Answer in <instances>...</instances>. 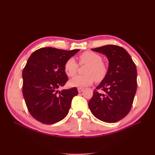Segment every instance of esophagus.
I'll return each instance as SVG.
<instances>
[{"mask_svg":"<svg viewBox=\"0 0 155 155\" xmlns=\"http://www.w3.org/2000/svg\"><path fill=\"white\" fill-rule=\"evenodd\" d=\"M83 90H84L83 88H78V92H79V93L82 92L83 91Z\"/></svg>","mask_w":155,"mask_h":155,"instance_id":"esophagus-1","label":"esophagus"}]
</instances>
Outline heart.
Wrapping results in <instances>:
<instances>
[{
  "instance_id": "b5f03b06",
  "label": "heart",
  "mask_w": 155,
  "mask_h": 155,
  "mask_svg": "<svg viewBox=\"0 0 155 155\" xmlns=\"http://www.w3.org/2000/svg\"><path fill=\"white\" fill-rule=\"evenodd\" d=\"M79 64L87 65L84 70L85 75L79 76L70 81L73 87H85L96 81L101 83L105 79L108 74V66L103 61L101 56L95 52L87 51L79 56ZM79 65L73 58L68 59L64 65V72L69 78H74L78 73Z\"/></svg>"
}]
</instances>
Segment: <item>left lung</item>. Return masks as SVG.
Masks as SVG:
<instances>
[{"label": "left lung", "instance_id": "obj_1", "mask_svg": "<svg viewBox=\"0 0 155 155\" xmlns=\"http://www.w3.org/2000/svg\"><path fill=\"white\" fill-rule=\"evenodd\" d=\"M92 50L106 55L109 64L107 76L88 101L89 109L100 120L114 123L127 115L132 107L137 88V67L121 46L109 45Z\"/></svg>", "mask_w": 155, "mask_h": 155}]
</instances>
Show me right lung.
Returning <instances> with one entry per match:
<instances>
[{
	"mask_svg": "<svg viewBox=\"0 0 155 155\" xmlns=\"http://www.w3.org/2000/svg\"><path fill=\"white\" fill-rule=\"evenodd\" d=\"M79 50L41 48L33 53L22 71V94L30 114L44 124H54L68 113L76 87L59 91L68 81L65 62Z\"/></svg>",
	"mask_w": 155,
	"mask_h": 155,
	"instance_id": "right-lung-1",
	"label": "right lung"
}]
</instances>
